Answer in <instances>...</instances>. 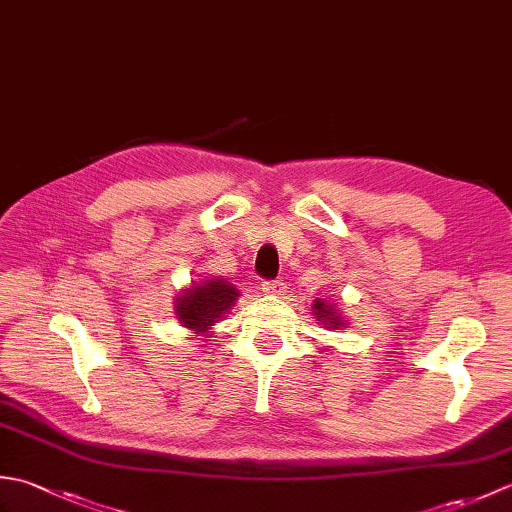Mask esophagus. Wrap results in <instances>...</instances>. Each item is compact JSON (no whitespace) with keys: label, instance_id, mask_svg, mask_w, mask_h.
<instances>
[{"label":"esophagus","instance_id":"obj_1","mask_svg":"<svg viewBox=\"0 0 512 512\" xmlns=\"http://www.w3.org/2000/svg\"><path fill=\"white\" fill-rule=\"evenodd\" d=\"M262 290L266 292V295L279 297L286 292V284H284V279H268V281H262Z\"/></svg>","mask_w":512,"mask_h":512}]
</instances>
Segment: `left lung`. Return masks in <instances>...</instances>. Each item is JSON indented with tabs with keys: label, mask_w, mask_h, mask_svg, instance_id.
<instances>
[{
	"label": "left lung",
	"mask_w": 512,
	"mask_h": 512,
	"mask_svg": "<svg viewBox=\"0 0 512 512\" xmlns=\"http://www.w3.org/2000/svg\"><path fill=\"white\" fill-rule=\"evenodd\" d=\"M314 314H317V319H321V323L323 325H328V328H341V317L339 314L334 312V308L332 306H325V303L319 299V301H314Z\"/></svg>",
	"instance_id": "1"
}]
</instances>
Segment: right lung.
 Here are the masks:
<instances>
[{"label":"right lung","instance_id":"1","mask_svg":"<svg viewBox=\"0 0 512 512\" xmlns=\"http://www.w3.org/2000/svg\"><path fill=\"white\" fill-rule=\"evenodd\" d=\"M239 292L224 279H206L200 286L182 292L176 303L178 319L184 328L206 332L209 325L220 321L233 306Z\"/></svg>","mask_w":512,"mask_h":512}]
</instances>
